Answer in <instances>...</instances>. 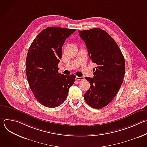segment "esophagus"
<instances>
[{
	"label": "esophagus",
	"mask_w": 147,
	"mask_h": 147,
	"mask_svg": "<svg viewBox=\"0 0 147 147\" xmlns=\"http://www.w3.org/2000/svg\"><path fill=\"white\" fill-rule=\"evenodd\" d=\"M83 79H84V77H78V76L76 77V80L77 81H81V80H82Z\"/></svg>",
	"instance_id": "esophagus-1"
}]
</instances>
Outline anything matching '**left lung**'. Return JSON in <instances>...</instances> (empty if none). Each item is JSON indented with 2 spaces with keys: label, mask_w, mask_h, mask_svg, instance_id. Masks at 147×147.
Listing matches in <instances>:
<instances>
[{
  "label": "left lung",
  "mask_w": 147,
  "mask_h": 147,
  "mask_svg": "<svg viewBox=\"0 0 147 147\" xmlns=\"http://www.w3.org/2000/svg\"><path fill=\"white\" fill-rule=\"evenodd\" d=\"M85 42L94 68L93 78L86 77L90 89L84 95L89 106L101 109L113 100L123 83L125 74V60L115 40L104 30L96 28L78 31Z\"/></svg>",
  "instance_id": "left-lung-1"
}]
</instances>
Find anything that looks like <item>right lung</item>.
Segmentation results:
<instances>
[{
  "label": "right lung",
  "mask_w": 147,
  "mask_h": 147,
  "mask_svg": "<svg viewBox=\"0 0 147 147\" xmlns=\"http://www.w3.org/2000/svg\"><path fill=\"white\" fill-rule=\"evenodd\" d=\"M76 30L57 27L42 31L32 42L26 58V74L36 100L48 108L60 106L67 98L76 76L58 73L65 40Z\"/></svg>",
  "instance_id": "1"
}]
</instances>
